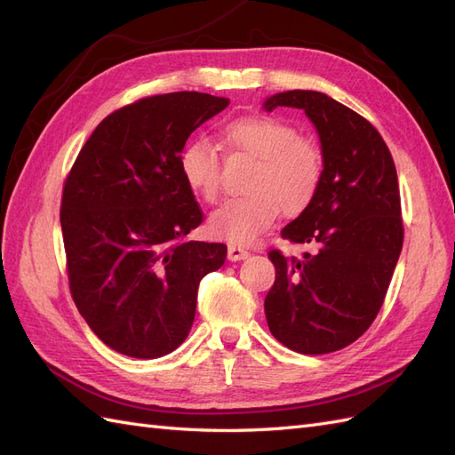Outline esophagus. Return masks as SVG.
<instances>
[{
	"mask_svg": "<svg viewBox=\"0 0 455 455\" xmlns=\"http://www.w3.org/2000/svg\"><path fill=\"white\" fill-rule=\"evenodd\" d=\"M248 258H250V251L248 250H243L240 246H235V243H232V246H228V259L230 261H242V259H248Z\"/></svg>",
	"mask_w": 455,
	"mask_h": 455,
	"instance_id": "obj_1",
	"label": "esophagus"
}]
</instances>
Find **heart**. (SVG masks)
I'll return each instance as SVG.
<instances>
[{
	"instance_id": "obj_1",
	"label": "heart",
	"mask_w": 455,
	"mask_h": 455,
	"mask_svg": "<svg viewBox=\"0 0 455 455\" xmlns=\"http://www.w3.org/2000/svg\"><path fill=\"white\" fill-rule=\"evenodd\" d=\"M220 144L232 154L253 157L255 167L246 184L250 194L230 197L209 217L213 236L251 243L275 225L278 212L296 217L317 197L324 177L323 149L290 123L273 115H243L223 126ZM179 165L194 194L205 202L217 200L220 156L212 142L194 140L184 148Z\"/></svg>"
}]
</instances>
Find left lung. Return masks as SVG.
Masks as SVG:
<instances>
[{
    "label": "left lung",
    "instance_id": "8db88e82",
    "mask_svg": "<svg viewBox=\"0 0 455 455\" xmlns=\"http://www.w3.org/2000/svg\"><path fill=\"white\" fill-rule=\"evenodd\" d=\"M263 108L304 109L324 157L317 197L281 232L311 251L301 259L269 251L276 276L267 324L298 354H331L371 327L387 296L403 243L398 174L377 128L327 94L290 90Z\"/></svg>",
    "mask_w": 455,
    "mask_h": 455
}]
</instances>
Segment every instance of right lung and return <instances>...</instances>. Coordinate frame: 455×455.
I'll list each match as a JSON object with an SVG mask.
<instances>
[{
    "label": "right lung",
    "instance_id": "1",
    "mask_svg": "<svg viewBox=\"0 0 455 455\" xmlns=\"http://www.w3.org/2000/svg\"><path fill=\"white\" fill-rule=\"evenodd\" d=\"M228 106L202 92L148 96L113 111L80 149L61 196L71 296L111 349L154 359L188 336L197 284L227 246L186 242L204 212L180 172L197 126Z\"/></svg>",
    "mask_w": 455,
    "mask_h": 455
}]
</instances>
